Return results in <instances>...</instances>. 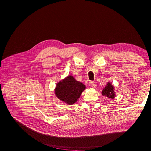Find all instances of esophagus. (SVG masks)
I'll return each instance as SVG.
<instances>
[{"mask_svg": "<svg viewBox=\"0 0 151 151\" xmlns=\"http://www.w3.org/2000/svg\"><path fill=\"white\" fill-rule=\"evenodd\" d=\"M89 85L91 86H92L93 88H96V82H94V81H89Z\"/></svg>", "mask_w": 151, "mask_h": 151, "instance_id": "esophagus-1", "label": "esophagus"}]
</instances>
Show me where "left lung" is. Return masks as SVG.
Masks as SVG:
<instances>
[{"mask_svg":"<svg viewBox=\"0 0 151 151\" xmlns=\"http://www.w3.org/2000/svg\"><path fill=\"white\" fill-rule=\"evenodd\" d=\"M114 87L111 84V83H107V85L105 86V88L102 91V94L104 96H106L108 98H110L111 99H113L115 98V92L114 91Z\"/></svg>","mask_w":151,"mask_h":151,"instance_id":"1","label":"left lung"}]
</instances>
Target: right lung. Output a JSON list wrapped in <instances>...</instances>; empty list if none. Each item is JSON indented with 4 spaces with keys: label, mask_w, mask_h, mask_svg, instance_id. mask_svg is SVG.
<instances>
[{
    "label": "right lung",
    "mask_w": 151,
    "mask_h": 151,
    "mask_svg": "<svg viewBox=\"0 0 151 151\" xmlns=\"http://www.w3.org/2000/svg\"><path fill=\"white\" fill-rule=\"evenodd\" d=\"M86 86L77 81L72 76H68L57 84L55 94L56 96L68 105L74 104L80 98Z\"/></svg>",
    "instance_id": "1"
}]
</instances>
